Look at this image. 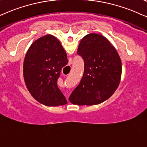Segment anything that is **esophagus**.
Instances as JSON below:
<instances>
[{"label":"esophagus","instance_id":"1","mask_svg":"<svg viewBox=\"0 0 147 147\" xmlns=\"http://www.w3.org/2000/svg\"><path fill=\"white\" fill-rule=\"evenodd\" d=\"M66 99H67V100H68V95H67V97H66Z\"/></svg>","mask_w":147,"mask_h":147}]
</instances>
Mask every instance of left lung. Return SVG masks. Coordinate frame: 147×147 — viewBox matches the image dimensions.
Returning a JSON list of instances; mask_svg holds the SVG:
<instances>
[{"mask_svg": "<svg viewBox=\"0 0 147 147\" xmlns=\"http://www.w3.org/2000/svg\"><path fill=\"white\" fill-rule=\"evenodd\" d=\"M77 54L84 60V74L68 99L75 105L99 104L109 99L120 84L122 62L119 54L104 36L97 34L84 37Z\"/></svg>", "mask_w": 147, "mask_h": 147, "instance_id": "8db88e82", "label": "left lung"}]
</instances>
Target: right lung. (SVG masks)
<instances>
[{
	"instance_id": "obj_1",
	"label": "right lung",
	"mask_w": 147,
	"mask_h": 147,
	"mask_svg": "<svg viewBox=\"0 0 147 147\" xmlns=\"http://www.w3.org/2000/svg\"><path fill=\"white\" fill-rule=\"evenodd\" d=\"M67 64L65 50L52 35L43 36L31 45L23 62V77L36 100L50 107L67 103L57 85L60 71Z\"/></svg>"
}]
</instances>
